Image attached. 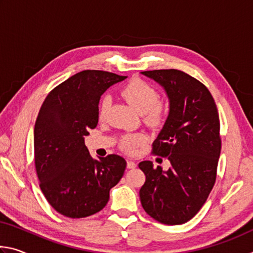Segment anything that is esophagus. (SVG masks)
I'll return each instance as SVG.
<instances>
[{"label": "esophagus", "instance_id": "1", "mask_svg": "<svg viewBox=\"0 0 253 253\" xmlns=\"http://www.w3.org/2000/svg\"><path fill=\"white\" fill-rule=\"evenodd\" d=\"M127 168L128 169H135L136 168V163L134 162V161H131V160H128L127 161Z\"/></svg>", "mask_w": 253, "mask_h": 253}]
</instances>
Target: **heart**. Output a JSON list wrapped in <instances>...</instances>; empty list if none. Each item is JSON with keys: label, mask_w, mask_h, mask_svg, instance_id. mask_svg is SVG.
I'll return each mask as SVG.
<instances>
[{"label": "heart", "mask_w": 253, "mask_h": 253, "mask_svg": "<svg viewBox=\"0 0 253 253\" xmlns=\"http://www.w3.org/2000/svg\"><path fill=\"white\" fill-rule=\"evenodd\" d=\"M122 96L137 113L143 114L145 122L148 124L160 123L166 114V104L157 99V92L151 84L140 79H132L122 89ZM109 107V98H102L98 109L100 119L106 117ZM144 142V136L140 134L126 136L123 139V147L128 152L134 149Z\"/></svg>", "instance_id": "heart-1"}]
</instances>
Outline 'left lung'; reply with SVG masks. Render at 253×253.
<instances>
[{
    "instance_id": "1",
    "label": "left lung",
    "mask_w": 253,
    "mask_h": 253,
    "mask_svg": "<svg viewBox=\"0 0 253 253\" xmlns=\"http://www.w3.org/2000/svg\"><path fill=\"white\" fill-rule=\"evenodd\" d=\"M163 87L169 113L153 143V153L169 158L163 170L140 162L146 175L139 198L148 215L161 223L183 224L207 201L216 178L221 153L220 119L211 92L193 77L176 69L140 72Z\"/></svg>"
}]
</instances>
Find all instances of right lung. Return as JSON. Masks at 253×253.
<instances>
[{
    "label": "right lung",
    "mask_w": 253,
    "mask_h": 253,
    "mask_svg": "<svg viewBox=\"0 0 253 253\" xmlns=\"http://www.w3.org/2000/svg\"><path fill=\"white\" fill-rule=\"evenodd\" d=\"M126 78L84 70L55 87L41 106L34 126V163L42 193L62 215L80 219L99 212L123 177L125 158L111 154L95 160L84 136L97 126L102 93Z\"/></svg>",
    "instance_id": "right-lung-1"
}]
</instances>
